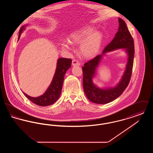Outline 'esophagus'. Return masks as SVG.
<instances>
[{
  "label": "esophagus",
  "instance_id": "esophagus-1",
  "mask_svg": "<svg viewBox=\"0 0 153 153\" xmlns=\"http://www.w3.org/2000/svg\"><path fill=\"white\" fill-rule=\"evenodd\" d=\"M72 65L73 66H80V63L77 60H76V59H73V61H72Z\"/></svg>",
  "mask_w": 153,
  "mask_h": 153
}]
</instances>
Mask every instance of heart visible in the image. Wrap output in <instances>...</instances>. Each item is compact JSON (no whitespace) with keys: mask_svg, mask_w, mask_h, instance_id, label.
<instances>
[{"mask_svg":"<svg viewBox=\"0 0 153 153\" xmlns=\"http://www.w3.org/2000/svg\"><path fill=\"white\" fill-rule=\"evenodd\" d=\"M69 41L62 43V48L71 51L72 44H80V54L87 58H92L99 53L102 41L101 32L96 31L94 27L88 26L72 33L68 38Z\"/></svg>","mask_w":153,"mask_h":153,"instance_id":"b5f03b06","label":"heart"}]
</instances>
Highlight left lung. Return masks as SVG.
Instances as JSON below:
<instances>
[{"mask_svg":"<svg viewBox=\"0 0 153 153\" xmlns=\"http://www.w3.org/2000/svg\"><path fill=\"white\" fill-rule=\"evenodd\" d=\"M119 26L115 38L104 49L102 54L88 61L82 67L83 88L91 102L104 104L112 102L122 94L131 79L134 58V44L132 37L123 19L119 18ZM123 48L128 56V61L121 79L114 87L99 88L93 82L97 69L107 52Z\"/></svg>","mask_w":153,"mask_h":153,"instance_id":"obj_1","label":"left lung"}]
</instances>
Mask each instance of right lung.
Returning <instances> with one entry per match:
<instances>
[{"label": "right lung", "mask_w": 153, "mask_h": 153, "mask_svg": "<svg viewBox=\"0 0 153 153\" xmlns=\"http://www.w3.org/2000/svg\"><path fill=\"white\" fill-rule=\"evenodd\" d=\"M28 25L23 26L19 32L18 41L19 39L21 34ZM72 59L68 58H59L57 59L56 71L51 84L43 95L38 97L30 96L25 92L24 95L32 102L37 105L45 107L54 104L56 102L61 93L62 84L66 71L71 67Z\"/></svg>", "instance_id": "1"}]
</instances>
